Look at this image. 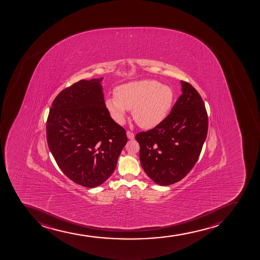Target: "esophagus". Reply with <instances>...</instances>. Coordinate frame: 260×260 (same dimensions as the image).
I'll return each mask as SVG.
<instances>
[{"label": "esophagus", "mask_w": 260, "mask_h": 260, "mask_svg": "<svg viewBox=\"0 0 260 260\" xmlns=\"http://www.w3.org/2000/svg\"><path fill=\"white\" fill-rule=\"evenodd\" d=\"M126 136H127V138H128L129 140H133V139H134V133L131 131H127L126 132Z\"/></svg>", "instance_id": "esophagus-1"}]
</instances>
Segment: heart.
<instances>
[{"label": "heart", "instance_id": "1", "mask_svg": "<svg viewBox=\"0 0 260 260\" xmlns=\"http://www.w3.org/2000/svg\"><path fill=\"white\" fill-rule=\"evenodd\" d=\"M115 99H106V107L113 119L122 124L127 110L141 127L152 128L165 120L175 103L174 90L153 79H144L120 85Z\"/></svg>", "mask_w": 260, "mask_h": 260}]
</instances>
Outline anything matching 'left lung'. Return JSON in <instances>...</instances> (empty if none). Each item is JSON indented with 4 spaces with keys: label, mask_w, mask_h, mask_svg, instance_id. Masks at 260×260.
I'll use <instances>...</instances> for the list:
<instances>
[{
    "label": "left lung",
    "mask_w": 260,
    "mask_h": 260,
    "mask_svg": "<svg viewBox=\"0 0 260 260\" xmlns=\"http://www.w3.org/2000/svg\"><path fill=\"white\" fill-rule=\"evenodd\" d=\"M182 94L164 121L135 139L146 175L161 186L183 179L200 157L207 136L208 115L196 89L181 81Z\"/></svg>",
    "instance_id": "1"
}]
</instances>
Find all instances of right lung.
Here are the masks:
<instances>
[{"label": "right lung", "mask_w": 260, "mask_h": 260, "mask_svg": "<svg viewBox=\"0 0 260 260\" xmlns=\"http://www.w3.org/2000/svg\"><path fill=\"white\" fill-rule=\"evenodd\" d=\"M103 78L79 80L61 90L49 110L47 142L64 175L93 188L112 175L127 142L104 103Z\"/></svg>", "instance_id": "1"}]
</instances>
